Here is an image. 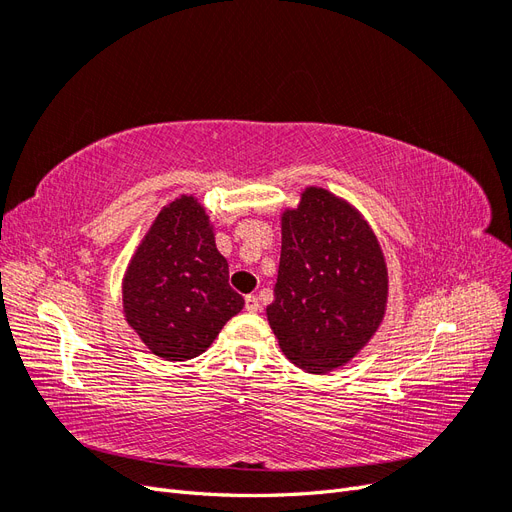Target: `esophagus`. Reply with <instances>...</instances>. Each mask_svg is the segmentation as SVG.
<instances>
[{
	"label": "esophagus",
	"instance_id": "1",
	"mask_svg": "<svg viewBox=\"0 0 512 512\" xmlns=\"http://www.w3.org/2000/svg\"><path fill=\"white\" fill-rule=\"evenodd\" d=\"M258 309H260L258 297H254V294H247V297H245V312L254 314V312H258Z\"/></svg>",
	"mask_w": 512,
	"mask_h": 512
}]
</instances>
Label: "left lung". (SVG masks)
<instances>
[{
	"instance_id": "left-lung-1",
	"label": "left lung",
	"mask_w": 512,
	"mask_h": 512,
	"mask_svg": "<svg viewBox=\"0 0 512 512\" xmlns=\"http://www.w3.org/2000/svg\"><path fill=\"white\" fill-rule=\"evenodd\" d=\"M389 277L361 213L307 188L282 218V256L267 318L288 359L322 374L348 363L380 327Z\"/></svg>"
}]
</instances>
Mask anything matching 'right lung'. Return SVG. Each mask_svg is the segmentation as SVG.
Listing matches in <instances>:
<instances>
[{
	"instance_id": "obj_1",
	"label": "right lung",
	"mask_w": 512,
	"mask_h": 512,
	"mask_svg": "<svg viewBox=\"0 0 512 512\" xmlns=\"http://www.w3.org/2000/svg\"><path fill=\"white\" fill-rule=\"evenodd\" d=\"M243 309L228 286L205 209L192 196L173 200L149 228L123 277V312L145 346L166 361L203 354Z\"/></svg>"
}]
</instances>
